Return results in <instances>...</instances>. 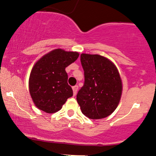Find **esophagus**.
<instances>
[{
  "instance_id": "1",
  "label": "esophagus",
  "mask_w": 156,
  "mask_h": 156,
  "mask_svg": "<svg viewBox=\"0 0 156 156\" xmlns=\"http://www.w3.org/2000/svg\"><path fill=\"white\" fill-rule=\"evenodd\" d=\"M78 87L77 85L74 86V87H73V94L74 95H76L77 92H78Z\"/></svg>"
}]
</instances>
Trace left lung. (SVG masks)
Instances as JSON below:
<instances>
[{"mask_svg": "<svg viewBox=\"0 0 156 156\" xmlns=\"http://www.w3.org/2000/svg\"><path fill=\"white\" fill-rule=\"evenodd\" d=\"M84 84L77 94L81 112L89 119H103L114 112L120 101L122 84L115 64L98 54L80 55Z\"/></svg>", "mask_w": 156, "mask_h": 156, "instance_id": "1", "label": "left lung"}]
</instances>
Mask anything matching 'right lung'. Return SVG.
<instances>
[{
	"label": "right lung",
	"mask_w": 156,
	"mask_h": 156,
	"mask_svg": "<svg viewBox=\"0 0 156 156\" xmlns=\"http://www.w3.org/2000/svg\"><path fill=\"white\" fill-rule=\"evenodd\" d=\"M79 56L78 52L55 49L36 62L29 77V92L36 106L51 114L61 110L73 96L65 68Z\"/></svg>",
	"instance_id": "1"
}]
</instances>
